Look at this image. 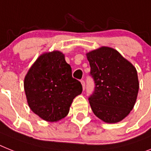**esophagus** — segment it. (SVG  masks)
<instances>
[{"label":"esophagus","instance_id":"obj_1","mask_svg":"<svg viewBox=\"0 0 151 151\" xmlns=\"http://www.w3.org/2000/svg\"><path fill=\"white\" fill-rule=\"evenodd\" d=\"M81 82L83 90H84L85 89V82H84V81H83V80H81Z\"/></svg>","mask_w":151,"mask_h":151}]
</instances>
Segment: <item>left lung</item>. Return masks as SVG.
<instances>
[{"label":"left lung","instance_id":"left-lung-1","mask_svg":"<svg viewBox=\"0 0 151 151\" xmlns=\"http://www.w3.org/2000/svg\"><path fill=\"white\" fill-rule=\"evenodd\" d=\"M94 81L88 98L93 114L109 124L122 121L134 108L139 90L137 72L117 50L101 47L87 54Z\"/></svg>","mask_w":151,"mask_h":151}]
</instances>
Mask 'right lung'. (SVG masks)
<instances>
[{"label": "right lung", "instance_id": "obj_1", "mask_svg": "<svg viewBox=\"0 0 151 151\" xmlns=\"http://www.w3.org/2000/svg\"><path fill=\"white\" fill-rule=\"evenodd\" d=\"M24 86L30 110L50 122L65 117L73 98L83 90L81 82L72 78L64 55L58 50L37 59L25 76Z\"/></svg>", "mask_w": 151, "mask_h": 151}]
</instances>
